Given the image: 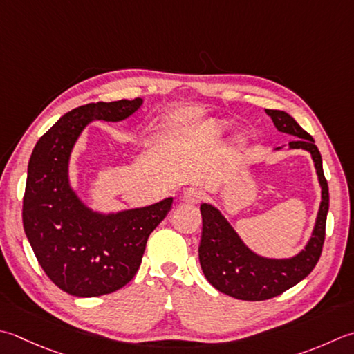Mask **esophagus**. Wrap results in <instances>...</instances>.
<instances>
[{
  "label": "esophagus",
  "instance_id": "34e87169",
  "mask_svg": "<svg viewBox=\"0 0 354 354\" xmlns=\"http://www.w3.org/2000/svg\"><path fill=\"white\" fill-rule=\"evenodd\" d=\"M201 199H203V192L198 190V189H185L183 192V201L187 204H198L201 203Z\"/></svg>",
  "mask_w": 354,
  "mask_h": 354
}]
</instances>
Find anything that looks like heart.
I'll return each instance as SVG.
<instances>
[{"mask_svg": "<svg viewBox=\"0 0 354 354\" xmlns=\"http://www.w3.org/2000/svg\"><path fill=\"white\" fill-rule=\"evenodd\" d=\"M225 127H227V124L224 121H219V120H210L204 124V130L207 131V133L214 135V136L223 135L225 131Z\"/></svg>", "mask_w": 354, "mask_h": 354, "instance_id": "heart-1", "label": "heart"}]
</instances>
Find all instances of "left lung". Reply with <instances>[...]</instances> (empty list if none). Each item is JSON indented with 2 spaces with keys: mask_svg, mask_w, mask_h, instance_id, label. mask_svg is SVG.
Segmentation results:
<instances>
[{
  "mask_svg": "<svg viewBox=\"0 0 354 354\" xmlns=\"http://www.w3.org/2000/svg\"><path fill=\"white\" fill-rule=\"evenodd\" d=\"M266 113L272 118L279 131L296 136L295 141L288 142V149H302L311 155L321 185V205L313 232L304 250L292 258L276 259L250 250L216 207L207 203L201 204L203 236L198 250L201 268L214 288L241 301L270 299L307 278L321 258L325 239L330 196L322 170V158L315 140L287 112L267 109Z\"/></svg>",
  "mask_w": 354,
  "mask_h": 354,
  "instance_id": "1",
  "label": "left lung"
}]
</instances>
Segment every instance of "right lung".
<instances>
[{"instance_id":"1","label":"right lung","mask_w":354,"mask_h":354,"mask_svg":"<svg viewBox=\"0 0 354 354\" xmlns=\"http://www.w3.org/2000/svg\"><path fill=\"white\" fill-rule=\"evenodd\" d=\"M142 102L136 98L76 107L32 151L23 199L24 232L44 273L68 295H109L133 279L150 233L171 209L173 198H165L140 209L95 212L71 185L68 162L87 124L124 121Z\"/></svg>"}]
</instances>
